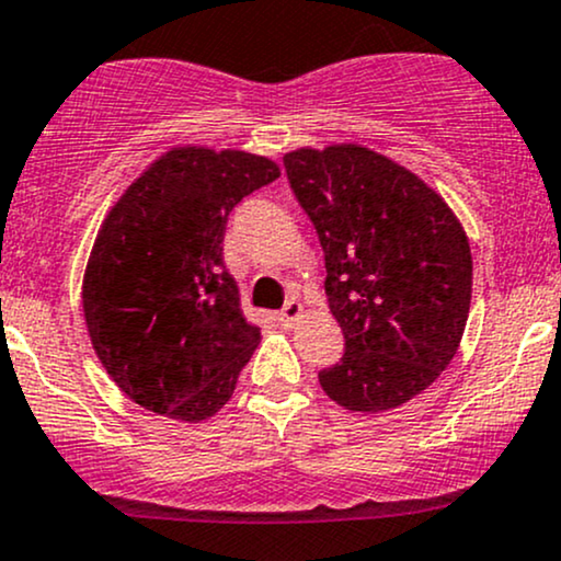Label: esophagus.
<instances>
[{"label":"esophagus","mask_w":561,"mask_h":561,"mask_svg":"<svg viewBox=\"0 0 561 561\" xmlns=\"http://www.w3.org/2000/svg\"><path fill=\"white\" fill-rule=\"evenodd\" d=\"M305 314V307H301L299 299H288L286 305H283V310L278 312V323L283 325V329H291L294 323Z\"/></svg>","instance_id":"obj_1"}]
</instances>
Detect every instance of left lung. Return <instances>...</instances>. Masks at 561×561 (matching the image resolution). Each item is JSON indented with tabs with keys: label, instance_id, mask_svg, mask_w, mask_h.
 Wrapping results in <instances>:
<instances>
[{
	"label": "left lung",
	"instance_id": "1",
	"mask_svg": "<svg viewBox=\"0 0 561 561\" xmlns=\"http://www.w3.org/2000/svg\"><path fill=\"white\" fill-rule=\"evenodd\" d=\"M325 254V297L344 355L318 374L347 411L416 398L448 368L471 305V251L443 198L363 145L283 156Z\"/></svg>",
	"mask_w": 561,
	"mask_h": 561
}]
</instances>
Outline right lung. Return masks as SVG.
I'll return each instance as SVG.
<instances>
[{
	"instance_id": "1",
	"label": "right lung",
	"mask_w": 561,
	"mask_h": 561,
	"mask_svg": "<svg viewBox=\"0 0 561 561\" xmlns=\"http://www.w3.org/2000/svg\"><path fill=\"white\" fill-rule=\"evenodd\" d=\"M280 178L243 150L174 148L127 187L87 262L81 301L108 376L145 411L214 416L260 344L225 270L230 211Z\"/></svg>"
}]
</instances>
